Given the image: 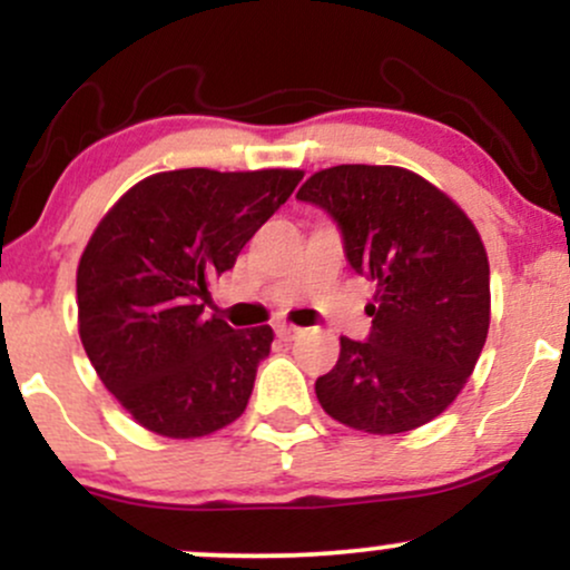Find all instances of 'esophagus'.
Listing matches in <instances>:
<instances>
[{
	"instance_id": "34e87169",
	"label": "esophagus",
	"mask_w": 570,
	"mask_h": 570,
	"mask_svg": "<svg viewBox=\"0 0 570 570\" xmlns=\"http://www.w3.org/2000/svg\"><path fill=\"white\" fill-rule=\"evenodd\" d=\"M299 332H303V330H299V326H294V324H278L276 326V335L281 340H294L299 335Z\"/></svg>"
}]
</instances>
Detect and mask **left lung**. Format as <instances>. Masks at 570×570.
Segmentation results:
<instances>
[{"label": "left lung", "instance_id": "obj_1", "mask_svg": "<svg viewBox=\"0 0 570 570\" xmlns=\"http://www.w3.org/2000/svg\"><path fill=\"white\" fill-rule=\"evenodd\" d=\"M330 212L358 276L375 281L367 343L340 337L316 381L324 412L367 434L434 421L474 372L490 326V265L474 222L421 174L399 166H332L299 187Z\"/></svg>", "mask_w": 570, "mask_h": 570}]
</instances>
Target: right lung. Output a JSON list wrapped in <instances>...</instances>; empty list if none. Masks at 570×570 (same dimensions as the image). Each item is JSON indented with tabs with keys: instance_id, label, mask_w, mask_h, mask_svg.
I'll list each match as a JSON object with an SVG mask.
<instances>
[{
	"instance_id": "1",
	"label": "right lung",
	"mask_w": 570,
	"mask_h": 570,
	"mask_svg": "<svg viewBox=\"0 0 570 570\" xmlns=\"http://www.w3.org/2000/svg\"><path fill=\"white\" fill-rule=\"evenodd\" d=\"M303 174L160 171L96 225L77 265V326L96 375L139 426L198 440L244 415L273 330L208 316V284Z\"/></svg>"
}]
</instances>
